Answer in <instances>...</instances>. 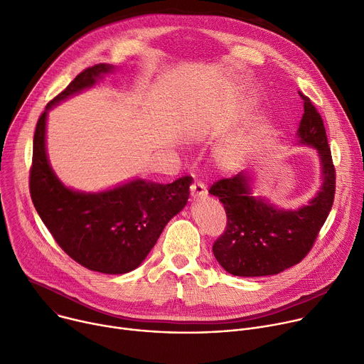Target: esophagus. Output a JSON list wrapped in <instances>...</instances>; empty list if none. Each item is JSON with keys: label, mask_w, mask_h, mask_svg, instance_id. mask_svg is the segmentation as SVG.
<instances>
[{"label": "esophagus", "mask_w": 364, "mask_h": 364, "mask_svg": "<svg viewBox=\"0 0 364 364\" xmlns=\"http://www.w3.org/2000/svg\"><path fill=\"white\" fill-rule=\"evenodd\" d=\"M190 193L194 197V199H199V197H203L208 194V188L203 181H193L190 186Z\"/></svg>", "instance_id": "34e87169"}]
</instances>
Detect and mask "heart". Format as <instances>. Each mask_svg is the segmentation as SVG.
Masks as SVG:
<instances>
[{
    "mask_svg": "<svg viewBox=\"0 0 364 364\" xmlns=\"http://www.w3.org/2000/svg\"><path fill=\"white\" fill-rule=\"evenodd\" d=\"M248 149H250L248 139L244 136H240L223 145V148L219 151L218 155L220 162L226 165V167H235V165H238L245 158V155L248 154Z\"/></svg>",
    "mask_w": 364,
    "mask_h": 364,
    "instance_id": "1",
    "label": "heart"
}]
</instances>
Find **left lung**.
I'll return each mask as SVG.
<instances>
[{
    "label": "left lung",
    "mask_w": 364,
    "mask_h": 364,
    "mask_svg": "<svg viewBox=\"0 0 364 364\" xmlns=\"http://www.w3.org/2000/svg\"><path fill=\"white\" fill-rule=\"evenodd\" d=\"M299 95L304 116L297 138L299 144L318 151L323 183L306 206L282 210L251 196L250 177L244 173L215 181L209 193L219 197L228 220L225 232L213 244V254L229 274L272 276L301 262L312 250L333 208L336 168L323 120L311 98L302 92Z\"/></svg>",
    "instance_id": "1"
}]
</instances>
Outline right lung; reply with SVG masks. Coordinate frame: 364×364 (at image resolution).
Instances as JSON below:
<instances>
[{
    "label": "right lung",
    "mask_w": 364,
    "mask_h": 364,
    "mask_svg": "<svg viewBox=\"0 0 364 364\" xmlns=\"http://www.w3.org/2000/svg\"><path fill=\"white\" fill-rule=\"evenodd\" d=\"M110 71L106 63L84 70L48 103L33 138L28 187L41 219L74 261L92 272L124 274L139 266L165 225L186 206L193 178L184 176L170 184L138 178L102 193L74 191L58 180L46 156L48 110Z\"/></svg>",
    "instance_id": "right-lung-1"
}]
</instances>
